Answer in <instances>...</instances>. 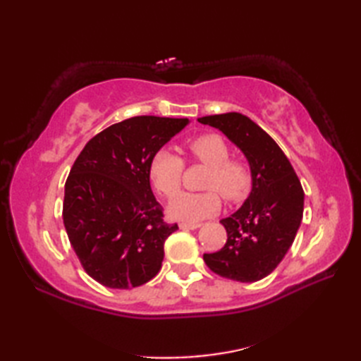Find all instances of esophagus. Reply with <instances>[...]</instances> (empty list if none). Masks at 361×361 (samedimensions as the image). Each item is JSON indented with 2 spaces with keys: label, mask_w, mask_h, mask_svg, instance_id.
Instances as JSON below:
<instances>
[{
  "label": "esophagus",
  "mask_w": 361,
  "mask_h": 361,
  "mask_svg": "<svg viewBox=\"0 0 361 361\" xmlns=\"http://www.w3.org/2000/svg\"><path fill=\"white\" fill-rule=\"evenodd\" d=\"M200 226H202V224H188V221H183V224H180L181 229H197Z\"/></svg>",
  "instance_id": "obj_1"
}]
</instances>
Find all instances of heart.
Wrapping results in <instances>:
<instances>
[{
    "label": "heart",
    "instance_id": "b5f03b06",
    "mask_svg": "<svg viewBox=\"0 0 361 361\" xmlns=\"http://www.w3.org/2000/svg\"><path fill=\"white\" fill-rule=\"evenodd\" d=\"M188 149L195 159L209 167L204 188L214 189L206 192H183L169 204V214L175 220L200 221L211 217L220 209V197L228 202H239L247 195L251 178L248 167L240 161L229 159V147L224 137L216 133H206L188 144ZM183 175V161L169 150H159L150 161L149 176L153 188L159 194L173 197L178 192Z\"/></svg>",
    "mask_w": 361,
    "mask_h": 361
}]
</instances>
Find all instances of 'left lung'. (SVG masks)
Segmentation results:
<instances>
[{
	"label": "left lung",
	"instance_id": "8db88e82",
	"mask_svg": "<svg viewBox=\"0 0 361 361\" xmlns=\"http://www.w3.org/2000/svg\"><path fill=\"white\" fill-rule=\"evenodd\" d=\"M198 122L220 130L247 158L251 173L247 200L220 220L228 234L225 247L203 255L204 262L221 278L264 279L287 255L301 225V181L273 137L245 114H214L198 118Z\"/></svg>",
	"mask_w": 361,
	"mask_h": 361
}]
</instances>
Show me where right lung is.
Returning a JSON list of instances; mask_svg holds the SVG:
<instances>
[{
    "mask_svg": "<svg viewBox=\"0 0 361 361\" xmlns=\"http://www.w3.org/2000/svg\"><path fill=\"white\" fill-rule=\"evenodd\" d=\"M189 122L130 118L96 135L75 159L65 185L63 225L82 267L102 286L133 288L158 274L164 242L178 225L163 221L149 167Z\"/></svg>",
    "mask_w": 361,
    "mask_h": 361,
    "instance_id": "right-lung-1",
    "label": "right lung"
}]
</instances>
